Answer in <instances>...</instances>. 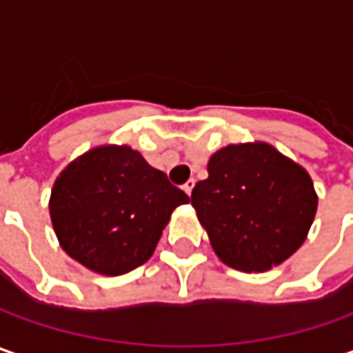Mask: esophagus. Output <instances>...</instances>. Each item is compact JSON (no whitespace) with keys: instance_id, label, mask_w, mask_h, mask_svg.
Returning a JSON list of instances; mask_svg holds the SVG:
<instances>
[{"instance_id":"obj_1","label":"esophagus","mask_w":353,"mask_h":353,"mask_svg":"<svg viewBox=\"0 0 353 353\" xmlns=\"http://www.w3.org/2000/svg\"><path fill=\"white\" fill-rule=\"evenodd\" d=\"M192 188H194V179H190V181H188V183L183 186V190L186 192V194H188V196L192 194Z\"/></svg>"}]
</instances>
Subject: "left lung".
Instances as JSON below:
<instances>
[{"label":"left lung","instance_id":"8db88e82","mask_svg":"<svg viewBox=\"0 0 353 353\" xmlns=\"http://www.w3.org/2000/svg\"><path fill=\"white\" fill-rule=\"evenodd\" d=\"M190 202L216 255L234 269L261 273L303 245L319 196L301 165L255 141L216 151Z\"/></svg>","mask_w":353,"mask_h":353}]
</instances>
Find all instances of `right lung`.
Masks as SVG:
<instances>
[{
    "instance_id": "right-lung-1",
    "label": "right lung",
    "mask_w": 353,
    "mask_h": 353,
    "mask_svg": "<svg viewBox=\"0 0 353 353\" xmlns=\"http://www.w3.org/2000/svg\"><path fill=\"white\" fill-rule=\"evenodd\" d=\"M188 196L128 145H102L54 181L50 220L61 248L100 275H123L155 251L170 214Z\"/></svg>"
}]
</instances>
